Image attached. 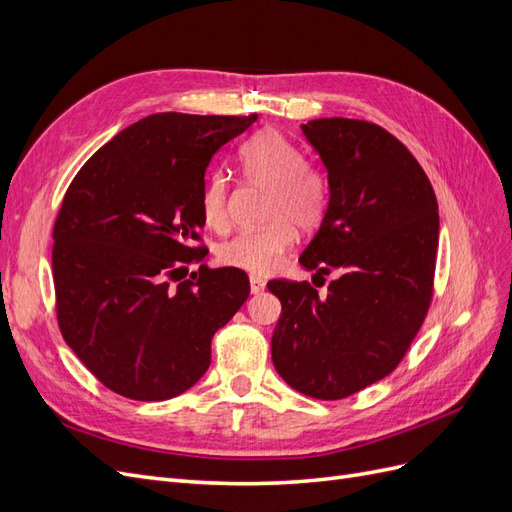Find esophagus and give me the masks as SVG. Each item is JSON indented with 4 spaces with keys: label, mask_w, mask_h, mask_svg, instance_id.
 Listing matches in <instances>:
<instances>
[{
    "label": "esophagus",
    "mask_w": 512,
    "mask_h": 512,
    "mask_svg": "<svg viewBox=\"0 0 512 512\" xmlns=\"http://www.w3.org/2000/svg\"><path fill=\"white\" fill-rule=\"evenodd\" d=\"M265 280H260V277H250V290H252V294H260V292H265Z\"/></svg>",
    "instance_id": "esophagus-1"
}]
</instances>
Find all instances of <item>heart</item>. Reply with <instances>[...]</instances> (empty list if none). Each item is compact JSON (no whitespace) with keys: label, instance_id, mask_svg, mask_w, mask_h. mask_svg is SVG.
Listing matches in <instances>:
<instances>
[{"label":"heart","instance_id":"1","mask_svg":"<svg viewBox=\"0 0 512 512\" xmlns=\"http://www.w3.org/2000/svg\"><path fill=\"white\" fill-rule=\"evenodd\" d=\"M239 164L247 181L265 185L267 226L241 232L220 245L222 265L252 275L273 273L301 232H314L327 220L331 181L324 170L305 162L303 151L277 130H265L245 141ZM200 211L207 226L224 230L230 222V179L213 170L200 192Z\"/></svg>","mask_w":512,"mask_h":512}]
</instances>
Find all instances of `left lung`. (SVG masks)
<instances>
[{
    "mask_svg": "<svg viewBox=\"0 0 512 512\" xmlns=\"http://www.w3.org/2000/svg\"><path fill=\"white\" fill-rule=\"evenodd\" d=\"M329 170L331 205L299 262L309 282L271 280L282 316L271 339L277 374L307 397L335 401L389 376L421 331L433 299L438 200L421 164L363 119L303 123ZM316 284V282H314Z\"/></svg>",
    "mask_w": 512,
    "mask_h": 512,
    "instance_id": "left-lung-1",
    "label": "left lung"
}]
</instances>
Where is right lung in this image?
<instances>
[{
    "instance_id": "add662e5",
    "label": "right lung",
    "mask_w": 512,
    "mask_h": 512,
    "mask_svg": "<svg viewBox=\"0 0 512 512\" xmlns=\"http://www.w3.org/2000/svg\"><path fill=\"white\" fill-rule=\"evenodd\" d=\"M156 113L121 130L72 179L53 228L57 324L106 389L136 401L188 391L215 331L250 297L205 258L200 192L213 153L256 121Z\"/></svg>"
}]
</instances>
